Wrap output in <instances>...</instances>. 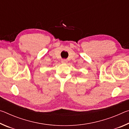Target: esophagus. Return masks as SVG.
<instances>
[{"mask_svg": "<svg viewBox=\"0 0 129 129\" xmlns=\"http://www.w3.org/2000/svg\"><path fill=\"white\" fill-rule=\"evenodd\" d=\"M67 62H68L67 60H65V59H62V60H61V62H62V63H67Z\"/></svg>", "mask_w": 129, "mask_h": 129, "instance_id": "obj_1", "label": "esophagus"}]
</instances>
